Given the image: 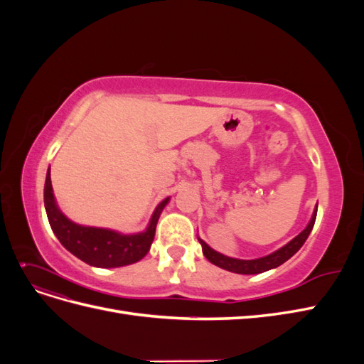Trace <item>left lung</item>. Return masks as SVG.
Listing matches in <instances>:
<instances>
[{"mask_svg":"<svg viewBox=\"0 0 364 364\" xmlns=\"http://www.w3.org/2000/svg\"><path fill=\"white\" fill-rule=\"evenodd\" d=\"M316 215H317V208H316V211L313 214L311 222L308 223V226L302 230L299 235H297L296 238H293L289 245H285L279 250L273 252L272 255H267V257H264V258H258V259H247L246 261V259L229 258V257L222 255V253L213 250L211 247H209L205 243V241H202V240H199V241H200L202 249H203V255L206 257L208 261H211L213 264H215V266L222 267L225 270H229V272H234V273H241V274L262 273V272H266V270H270V269H274V267L281 266V264H284L285 261L290 259L294 255V253L302 247V245L305 243V240L308 238V235H310L311 229L314 226Z\"/></svg>","mask_w":364,"mask_h":364,"instance_id":"left-lung-1","label":"left lung"}]
</instances>
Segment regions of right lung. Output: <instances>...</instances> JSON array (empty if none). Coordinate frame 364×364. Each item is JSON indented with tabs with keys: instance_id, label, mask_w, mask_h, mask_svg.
<instances>
[{
	"instance_id": "right-lung-1",
	"label": "right lung",
	"mask_w": 364,
	"mask_h": 364,
	"mask_svg": "<svg viewBox=\"0 0 364 364\" xmlns=\"http://www.w3.org/2000/svg\"><path fill=\"white\" fill-rule=\"evenodd\" d=\"M167 202L168 199H165L158 205L146 232L121 235L109 229L80 226L70 222L54 202L50 168L47 173L46 188H43V203H46L48 222L62 246L90 266L105 269L127 266V264H134L146 257L153 238H155L159 215Z\"/></svg>"
}]
</instances>
